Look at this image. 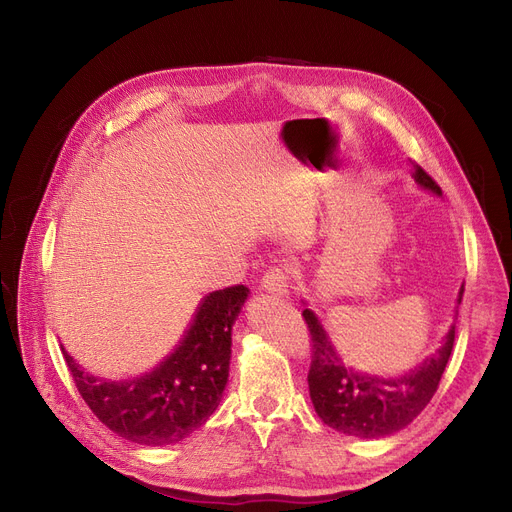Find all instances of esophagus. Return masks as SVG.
Returning a JSON list of instances; mask_svg holds the SVG:
<instances>
[{
  "label": "esophagus",
  "mask_w": 512,
  "mask_h": 512,
  "mask_svg": "<svg viewBox=\"0 0 512 512\" xmlns=\"http://www.w3.org/2000/svg\"><path fill=\"white\" fill-rule=\"evenodd\" d=\"M261 288L265 292H269V294H274V296H288L290 294V290H288V274H286L284 269H280V267H274V269L265 271V276L261 280Z\"/></svg>",
  "instance_id": "34e87169"
}]
</instances>
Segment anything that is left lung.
Masks as SVG:
<instances>
[{
  "label": "left lung",
  "instance_id": "obj_1",
  "mask_svg": "<svg viewBox=\"0 0 512 512\" xmlns=\"http://www.w3.org/2000/svg\"><path fill=\"white\" fill-rule=\"evenodd\" d=\"M412 179L422 189L442 195L422 166L414 164ZM461 296L463 286L457 304H461ZM302 317L313 337L309 391L315 412L329 428L356 438H383L414 422L436 393L455 344V325H451L436 354L399 377H379L358 372L342 360L309 306L302 311Z\"/></svg>",
  "mask_w": 512,
  "mask_h": 512
}]
</instances>
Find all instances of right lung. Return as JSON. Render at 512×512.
Returning a JSON list of instances; mask_svg holds the SVG:
<instances>
[{
	"label": "right lung",
	"instance_id": "1",
	"mask_svg": "<svg viewBox=\"0 0 512 512\" xmlns=\"http://www.w3.org/2000/svg\"><path fill=\"white\" fill-rule=\"evenodd\" d=\"M249 298L247 286L203 296L179 346L156 368L129 381L86 372L61 346L92 414L125 440L164 447L187 438L216 412L228 383L232 325Z\"/></svg>",
	"mask_w": 512,
	"mask_h": 512
}]
</instances>
